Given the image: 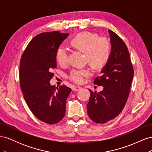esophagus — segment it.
Segmentation results:
<instances>
[{"label":"esophagus","instance_id":"esophagus-1","mask_svg":"<svg viewBox=\"0 0 152 152\" xmlns=\"http://www.w3.org/2000/svg\"><path fill=\"white\" fill-rule=\"evenodd\" d=\"M82 89V87L80 86H74L73 87V90L74 91H80Z\"/></svg>","mask_w":152,"mask_h":152}]
</instances>
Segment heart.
<instances>
[{
    "label": "heart",
    "instance_id": "b5f03b06",
    "mask_svg": "<svg viewBox=\"0 0 152 152\" xmlns=\"http://www.w3.org/2000/svg\"><path fill=\"white\" fill-rule=\"evenodd\" d=\"M70 44L82 52L85 53V59L94 68H99L107 63L112 52V44L106 37H99L90 32H82L77 34L70 40ZM56 59L61 66L67 65L68 53L63 47L58 48ZM91 72L88 68L73 69L68 75L69 79L76 84H81L84 78L89 77Z\"/></svg>",
    "mask_w": 152,
    "mask_h": 152
}]
</instances>
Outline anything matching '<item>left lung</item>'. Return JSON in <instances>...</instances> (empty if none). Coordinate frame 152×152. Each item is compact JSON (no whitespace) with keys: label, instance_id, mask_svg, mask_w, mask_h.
Segmentation results:
<instances>
[{"label":"left lung","instance_id":"8db88e82","mask_svg":"<svg viewBox=\"0 0 152 152\" xmlns=\"http://www.w3.org/2000/svg\"><path fill=\"white\" fill-rule=\"evenodd\" d=\"M112 52L102 75L94 84L103 87L99 93L89 89L87 114L93 122L104 124L117 117L125 107L129 94L134 70L126 44L113 31L108 30Z\"/></svg>","mask_w":152,"mask_h":152}]
</instances>
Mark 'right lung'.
Returning a JSON list of instances; mask_svg holds the SVG:
<instances>
[{"label":"right lung","instance_id":"obj_1","mask_svg":"<svg viewBox=\"0 0 152 152\" xmlns=\"http://www.w3.org/2000/svg\"><path fill=\"white\" fill-rule=\"evenodd\" d=\"M68 35L58 31L36 35L21 58L20 86L25 102L37 118L48 124L62 120L72 91L65 85L56 88L50 84L56 68V50Z\"/></svg>","mask_w":152,"mask_h":152}]
</instances>
